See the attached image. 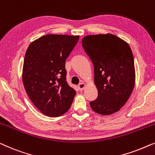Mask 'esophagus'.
<instances>
[{
  "instance_id": "1",
  "label": "esophagus",
  "mask_w": 155,
  "mask_h": 155,
  "mask_svg": "<svg viewBox=\"0 0 155 155\" xmlns=\"http://www.w3.org/2000/svg\"><path fill=\"white\" fill-rule=\"evenodd\" d=\"M78 89H79L81 91H84V88H86V84H85L84 83H81V84H78Z\"/></svg>"
}]
</instances>
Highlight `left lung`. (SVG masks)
<instances>
[{"label":"left lung","instance_id":"1","mask_svg":"<svg viewBox=\"0 0 155 155\" xmlns=\"http://www.w3.org/2000/svg\"><path fill=\"white\" fill-rule=\"evenodd\" d=\"M82 46L94 65L97 99L90 102L95 112H118L131 95L136 81L134 55L127 43L111 34L88 35Z\"/></svg>","mask_w":155,"mask_h":155}]
</instances>
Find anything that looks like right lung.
<instances>
[{
  "mask_svg": "<svg viewBox=\"0 0 155 155\" xmlns=\"http://www.w3.org/2000/svg\"><path fill=\"white\" fill-rule=\"evenodd\" d=\"M78 38V36L46 34L31 42L26 51L24 86L36 107L46 116H61L72 104L76 91L66 81L65 60Z\"/></svg>",
  "mask_w": 155,
  "mask_h": 155,
  "instance_id": "add662e5",
  "label": "right lung"
}]
</instances>
